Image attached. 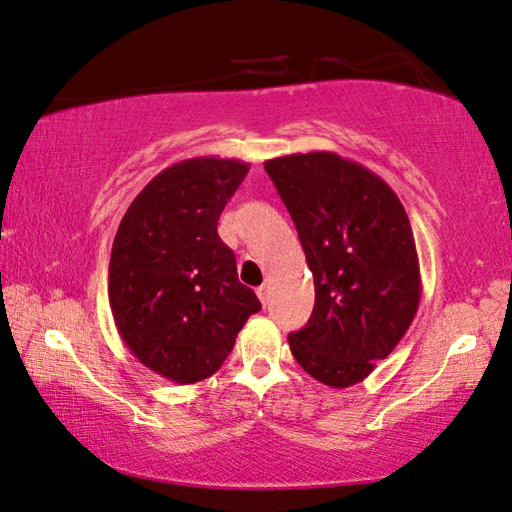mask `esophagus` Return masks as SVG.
<instances>
[{
  "label": "esophagus",
  "instance_id": "obj_1",
  "mask_svg": "<svg viewBox=\"0 0 512 512\" xmlns=\"http://www.w3.org/2000/svg\"><path fill=\"white\" fill-rule=\"evenodd\" d=\"M256 295H258V300L265 304L267 297H270V286H265V283H263V286H258L256 288Z\"/></svg>",
  "mask_w": 512,
  "mask_h": 512
}]
</instances>
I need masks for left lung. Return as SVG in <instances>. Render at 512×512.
I'll use <instances>...</instances> for the list:
<instances>
[{
	"label": "left lung",
	"mask_w": 512,
	"mask_h": 512,
	"mask_svg": "<svg viewBox=\"0 0 512 512\" xmlns=\"http://www.w3.org/2000/svg\"><path fill=\"white\" fill-rule=\"evenodd\" d=\"M313 274L316 304L288 334L306 373L352 387L389 357L421 302L414 233L396 192L359 162L329 151L265 162Z\"/></svg>",
	"instance_id": "left-lung-1"
}]
</instances>
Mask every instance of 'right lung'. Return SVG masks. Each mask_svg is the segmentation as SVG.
Instances as JSON below:
<instances>
[{"mask_svg": "<svg viewBox=\"0 0 512 512\" xmlns=\"http://www.w3.org/2000/svg\"><path fill=\"white\" fill-rule=\"evenodd\" d=\"M247 162L190 157L160 171L121 219L109 258V306L128 350L178 384L215 375L251 313L256 293L238 281L217 235Z\"/></svg>", "mask_w": 512, "mask_h": 512, "instance_id": "obj_1", "label": "right lung"}]
</instances>
